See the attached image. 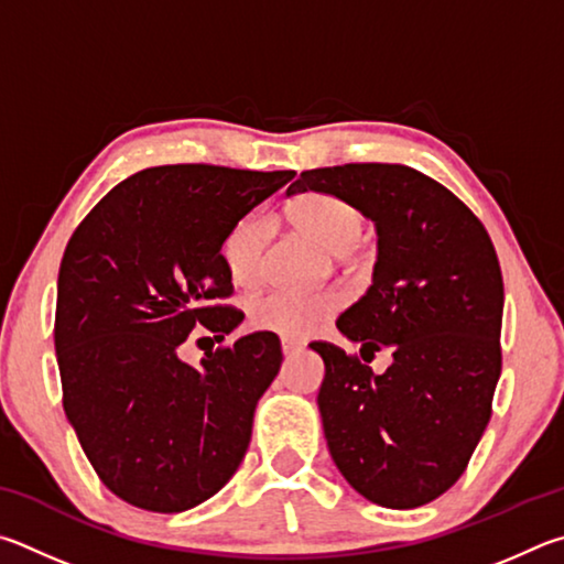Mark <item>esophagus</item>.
<instances>
[{
  "label": "esophagus",
  "instance_id": "esophagus-1",
  "mask_svg": "<svg viewBox=\"0 0 564 564\" xmlns=\"http://www.w3.org/2000/svg\"><path fill=\"white\" fill-rule=\"evenodd\" d=\"M302 349V344L300 341H294V339H282V351H284V357H292V354H297Z\"/></svg>",
  "mask_w": 564,
  "mask_h": 564
}]
</instances>
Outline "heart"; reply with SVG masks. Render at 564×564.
Masks as SVG:
<instances>
[{
  "label": "heart",
  "mask_w": 564,
  "mask_h": 564,
  "mask_svg": "<svg viewBox=\"0 0 564 564\" xmlns=\"http://www.w3.org/2000/svg\"><path fill=\"white\" fill-rule=\"evenodd\" d=\"M290 220L302 235L327 252L344 254L361 240L364 215L354 203L332 193H304L290 205ZM267 225L262 215L250 213L237 220L223 240V260L235 284L250 288L262 276ZM341 307V294L327 290L314 294L272 290L250 300L254 327L282 337H310Z\"/></svg>",
  "instance_id": "obj_1"
}]
</instances>
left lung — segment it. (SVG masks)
<instances>
[{
	"mask_svg": "<svg viewBox=\"0 0 564 564\" xmlns=\"http://www.w3.org/2000/svg\"><path fill=\"white\" fill-rule=\"evenodd\" d=\"M307 191L377 223L373 282L337 327L364 341V359L393 349L391 367L373 373L337 344H310L327 369L317 403L329 453L377 506H426L468 468L492 413L506 300L496 247L460 197L409 165L314 167L288 195Z\"/></svg>",
	"mask_w": 564,
	"mask_h": 564,
	"instance_id": "1",
	"label": "left lung"
}]
</instances>
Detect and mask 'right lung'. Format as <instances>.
Returning <instances> with one entry per match:
<instances>
[{
	"label": "right lung",
	"instance_id": "add662e5",
	"mask_svg": "<svg viewBox=\"0 0 564 564\" xmlns=\"http://www.w3.org/2000/svg\"><path fill=\"white\" fill-rule=\"evenodd\" d=\"M292 177L145 167L106 193L66 245L54 319L64 411L96 476L135 508L200 506L245 458L254 406L282 364L276 334H247L200 367L177 347L195 327L223 341L242 322L225 304L223 240Z\"/></svg>",
	"mask_w": 564,
	"mask_h": 564
}]
</instances>
